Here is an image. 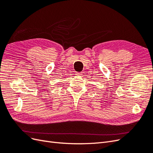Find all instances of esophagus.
<instances>
[{
    "mask_svg": "<svg viewBox=\"0 0 153 153\" xmlns=\"http://www.w3.org/2000/svg\"><path fill=\"white\" fill-rule=\"evenodd\" d=\"M76 75H78V76L81 75H82V73H80V72H77V73H76Z\"/></svg>",
    "mask_w": 153,
    "mask_h": 153,
    "instance_id": "1",
    "label": "esophagus"
}]
</instances>
